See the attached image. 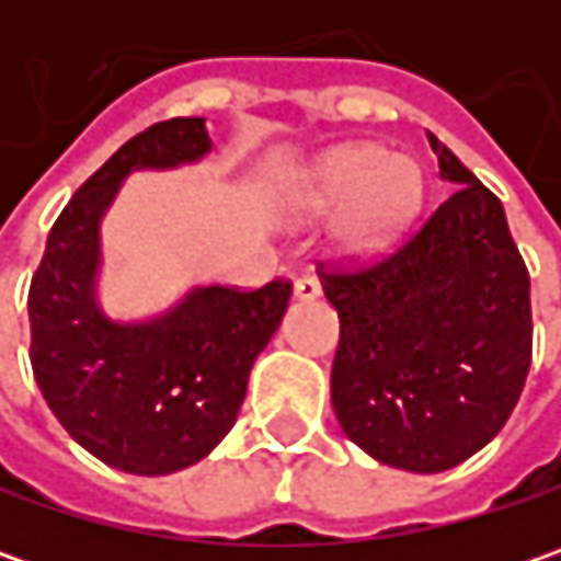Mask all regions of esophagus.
<instances>
[{
    "label": "esophagus",
    "mask_w": 561,
    "mask_h": 561,
    "mask_svg": "<svg viewBox=\"0 0 561 561\" xmlns=\"http://www.w3.org/2000/svg\"><path fill=\"white\" fill-rule=\"evenodd\" d=\"M293 296H296L299 302L318 299V296H321V284H318L314 277H299V280L293 284Z\"/></svg>",
    "instance_id": "34e87169"
}]
</instances>
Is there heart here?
I'll use <instances>...</instances> for the list:
<instances>
[{
    "instance_id": "obj_1",
    "label": "heart",
    "mask_w": 561,
    "mask_h": 561,
    "mask_svg": "<svg viewBox=\"0 0 561 561\" xmlns=\"http://www.w3.org/2000/svg\"><path fill=\"white\" fill-rule=\"evenodd\" d=\"M421 203V171L409 156H387L375 142H350L314 159L293 186L296 221L340 211L334 243L365 255L393 243Z\"/></svg>"
}]
</instances>
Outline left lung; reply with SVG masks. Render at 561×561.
<instances>
[{
    "label": "left lung",
    "instance_id": "1",
    "mask_svg": "<svg viewBox=\"0 0 561 561\" xmlns=\"http://www.w3.org/2000/svg\"><path fill=\"white\" fill-rule=\"evenodd\" d=\"M427 137L453 196L390 259L321 274L340 314L336 421L375 462L415 474L484 449L530 368V277L503 203Z\"/></svg>",
    "mask_w": 561,
    "mask_h": 561
}]
</instances>
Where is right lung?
I'll use <instances>...</instances> for the list:
<instances>
[{"instance_id":"right-lung-1","label":"right lung","mask_w":561,"mask_h":561,"mask_svg":"<svg viewBox=\"0 0 561 561\" xmlns=\"http://www.w3.org/2000/svg\"><path fill=\"white\" fill-rule=\"evenodd\" d=\"M205 118H171L127 140L58 215L33 274L31 365L58 424L99 462L159 478L205 459L240 415L252 362L280 328L293 287H190L164 312L112 318L99 299L102 218L134 171H174L211 152Z\"/></svg>"}]
</instances>
